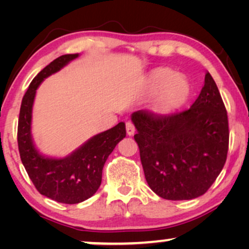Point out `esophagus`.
<instances>
[{
    "label": "esophagus",
    "mask_w": 249,
    "mask_h": 249,
    "mask_svg": "<svg viewBox=\"0 0 249 249\" xmlns=\"http://www.w3.org/2000/svg\"><path fill=\"white\" fill-rule=\"evenodd\" d=\"M125 130H127V135L129 136H132L135 134V125L132 122L128 121L127 124H125Z\"/></svg>",
    "instance_id": "obj_1"
}]
</instances>
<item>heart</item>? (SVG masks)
<instances>
[{"label":"heart","instance_id":"b5f03b06","mask_svg":"<svg viewBox=\"0 0 249 249\" xmlns=\"http://www.w3.org/2000/svg\"><path fill=\"white\" fill-rule=\"evenodd\" d=\"M148 93H156L155 108L170 112L180 107L189 96L190 85L183 76H176L172 70L159 68L149 72L144 81Z\"/></svg>","mask_w":249,"mask_h":249}]
</instances>
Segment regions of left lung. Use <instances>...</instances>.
Listing matches in <instances>:
<instances>
[{
  "label": "left lung",
  "mask_w": 249,
  "mask_h": 249,
  "mask_svg": "<svg viewBox=\"0 0 249 249\" xmlns=\"http://www.w3.org/2000/svg\"><path fill=\"white\" fill-rule=\"evenodd\" d=\"M141 161L149 188L169 200L205 194L222 171L229 148V125L222 97L210 72L187 110L131 114Z\"/></svg>",
  "instance_id": "obj_1"
}]
</instances>
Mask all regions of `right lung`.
<instances>
[{"label":"right lung","mask_w":249,"mask_h":249,"mask_svg":"<svg viewBox=\"0 0 249 249\" xmlns=\"http://www.w3.org/2000/svg\"><path fill=\"white\" fill-rule=\"evenodd\" d=\"M79 54H66L52 61L30 83L20 107L18 147L30 180L42 195L64 204L84 202L97 192L102 170L118 142L125 137L124 122L95 135L62 159L40 154L32 137L33 105L37 88L45 78L57 72Z\"/></svg>","instance_id":"add662e5"}]
</instances>
